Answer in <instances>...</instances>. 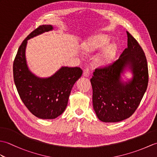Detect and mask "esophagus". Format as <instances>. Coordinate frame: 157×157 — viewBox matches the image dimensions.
I'll return each mask as SVG.
<instances>
[{
    "label": "esophagus",
    "instance_id": "esophagus-1",
    "mask_svg": "<svg viewBox=\"0 0 157 157\" xmlns=\"http://www.w3.org/2000/svg\"><path fill=\"white\" fill-rule=\"evenodd\" d=\"M90 75V70L89 68H86L84 70V72H83V75L84 77H89V75Z\"/></svg>",
    "mask_w": 157,
    "mask_h": 157
}]
</instances>
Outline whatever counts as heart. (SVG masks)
I'll use <instances>...</instances> for the list:
<instances>
[{
    "label": "heart",
    "mask_w": 157,
    "mask_h": 157,
    "mask_svg": "<svg viewBox=\"0 0 157 157\" xmlns=\"http://www.w3.org/2000/svg\"><path fill=\"white\" fill-rule=\"evenodd\" d=\"M109 39L105 36H96L88 38L82 45V50L85 52H92L105 46ZM115 53V45L111 44L102 50L98 55L97 61L101 64H106L111 61Z\"/></svg>",
    "instance_id": "obj_1"
}]
</instances>
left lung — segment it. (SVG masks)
<instances>
[{
  "instance_id": "1",
  "label": "left lung",
  "mask_w": 157,
  "mask_h": 157,
  "mask_svg": "<svg viewBox=\"0 0 157 157\" xmlns=\"http://www.w3.org/2000/svg\"><path fill=\"white\" fill-rule=\"evenodd\" d=\"M128 48L118 60L103 68H97L90 79L93 107L103 122L115 123L129 118L137 109L148 82L147 61L137 40L127 32ZM130 70L133 76L127 82L121 74Z\"/></svg>"
}]
</instances>
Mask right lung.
I'll return each instance as SVG.
<instances>
[{
  "label": "right lung",
  "instance_id": "obj_1",
  "mask_svg": "<svg viewBox=\"0 0 157 157\" xmlns=\"http://www.w3.org/2000/svg\"><path fill=\"white\" fill-rule=\"evenodd\" d=\"M52 29L51 25H42L31 32L20 45L13 67L21 101L33 115L43 119H55L64 112L73 86L82 75L79 67H62L52 76L42 78L29 69L25 58L28 40Z\"/></svg>",
  "mask_w": 157,
  "mask_h": 157
}]
</instances>
